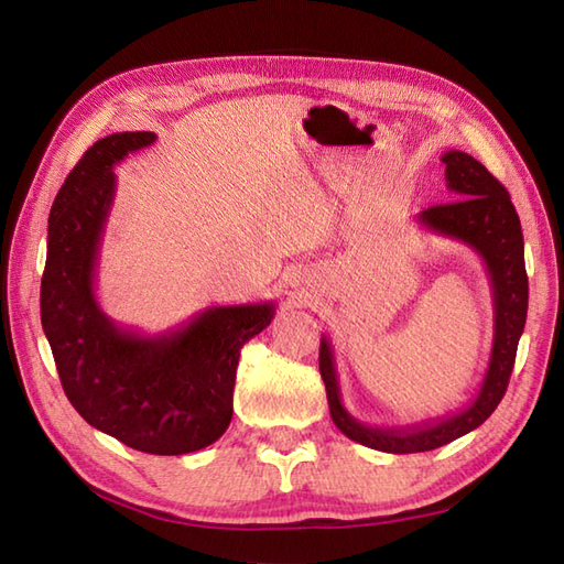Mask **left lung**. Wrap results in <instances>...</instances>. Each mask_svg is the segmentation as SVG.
I'll return each mask as SVG.
<instances>
[{
  "mask_svg": "<svg viewBox=\"0 0 564 564\" xmlns=\"http://www.w3.org/2000/svg\"><path fill=\"white\" fill-rule=\"evenodd\" d=\"M446 184L458 200L431 206L416 215L424 230L458 239L482 259L495 297V337L485 378L475 398L463 410L406 426H368L341 404L339 376L327 337L319 339V373L327 388L332 422L344 436L382 453H422L470 434L497 410L509 386L517 346L529 313V275L523 263V235L519 213L485 164L467 152L448 150Z\"/></svg>",
  "mask_w": 564,
  "mask_h": 564,
  "instance_id": "left-lung-1",
  "label": "left lung"
}]
</instances>
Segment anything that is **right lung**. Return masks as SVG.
Masks as SVG:
<instances>
[{
  "label": "right lung",
  "mask_w": 564,
  "mask_h": 564,
  "mask_svg": "<svg viewBox=\"0 0 564 564\" xmlns=\"http://www.w3.org/2000/svg\"><path fill=\"white\" fill-rule=\"evenodd\" d=\"M154 140L148 130L97 140L57 191L41 322L59 382L84 422L142 453L184 455L230 426L239 351L271 325L275 303L213 305L152 337L104 313L97 261L116 194L113 166Z\"/></svg>",
  "instance_id": "add662e5"
}]
</instances>
